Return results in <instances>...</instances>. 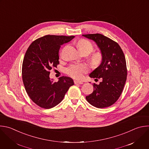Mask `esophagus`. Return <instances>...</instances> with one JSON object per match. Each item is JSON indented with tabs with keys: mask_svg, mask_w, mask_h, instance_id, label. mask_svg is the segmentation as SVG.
<instances>
[{
	"mask_svg": "<svg viewBox=\"0 0 149 149\" xmlns=\"http://www.w3.org/2000/svg\"><path fill=\"white\" fill-rule=\"evenodd\" d=\"M74 84H82L83 82H82V81L75 80V81H74Z\"/></svg>",
	"mask_w": 149,
	"mask_h": 149,
	"instance_id": "34e87169",
	"label": "esophagus"
}]
</instances>
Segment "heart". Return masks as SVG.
<instances>
[{"label": "heart", "instance_id": "heart-1", "mask_svg": "<svg viewBox=\"0 0 149 149\" xmlns=\"http://www.w3.org/2000/svg\"><path fill=\"white\" fill-rule=\"evenodd\" d=\"M79 50L86 52L88 54L93 51V47L91 42L86 40H81L78 42V45ZM102 56L101 53H96L91 57L92 63L94 65H98L102 61ZM88 70V67L86 64H75L71 65L67 70V73L71 77L75 79H81L83 77L84 74L86 73Z\"/></svg>", "mask_w": 149, "mask_h": 149}]
</instances>
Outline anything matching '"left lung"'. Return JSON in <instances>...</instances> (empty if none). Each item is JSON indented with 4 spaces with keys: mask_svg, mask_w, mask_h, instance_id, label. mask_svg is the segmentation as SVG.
I'll list each match as a JSON object with an SVG mask.
<instances>
[{
    "mask_svg": "<svg viewBox=\"0 0 149 149\" xmlns=\"http://www.w3.org/2000/svg\"><path fill=\"white\" fill-rule=\"evenodd\" d=\"M93 40L100 48L102 61L89 76L100 79L99 84H93V91L86 96L87 101L97 108L111 106L119 99L126 81V59L119 45L101 34H83Z\"/></svg>",
    "mask_w": 149,
    "mask_h": 149,
    "instance_id": "8db88e82",
    "label": "left lung"
}]
</instances>
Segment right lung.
<instances>
[{
    "instance_id": "1",
    "label": "right lung",
    "mask_w": 149,
    "mask_h": 149,
    "mask_svg": "<svg viewBox=\"0 0 149 149\" xmlns=\"http://www.w3.org/2000/svg\"><path fill=\"white\" fill-rule=\"evenodd\" d=\"M74 37L47 35L34 41L27 49L22 65L23 81L31 100L41 108L50 109L57 105L74 84L68 77L63 76L58 82L49 78V70L59 64L61 45Z\"/></svg>"
}]
</instances>
